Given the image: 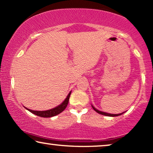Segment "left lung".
<instances>
[{
  "label": "left lung",
  "instance_id": "8db88e82",
  "mask_svg": "<svg viewBox=\"0 0 153 153\" xmlns=\"http://www.w3.org/2000/svg\"><path fill=\"white\" fill-rule=\"evenodd\" d=\"M91 107H92V108L94 109V111H96L97 113H98V114H100L101 115H103V116H110V117H115V116H120V115H122L123 114H124V112L123 113H120V114H109V113H106V112H104V111H99V110H98L96 108H95L92 105H91Z\"/></svg>",
  "mask_w": 153,
  "mask_h": 153
}]
</instances>
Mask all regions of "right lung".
<instances>
[{"label": "right lung", "instance_id": "1", "mask_svg": "<svg viewBox=\"0 0 153 153\" xmlns=\"http://www.w3.org/2000/svg\"><path fill=\"white\" fill-rule=\"evenodd\" d=\"M70 94H71V91H70L68 95L67 96L66 98H65V99L63 100L59 105L53 108V109L46 110V111H34V110L28 109V108L25 107V106L24 107L26 109H27L28 111L31 112L32 114L36 115V116H38L39 117H51L57 116V115L59 114L60 113H62L63 110L66 108L68 104Z\"/></svg>", "mask_w": 153, "mask_h": 153}]
</instances>
